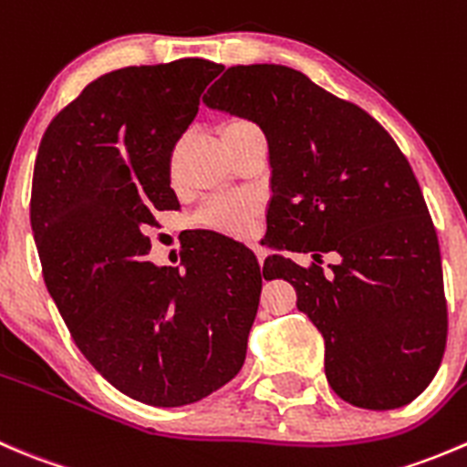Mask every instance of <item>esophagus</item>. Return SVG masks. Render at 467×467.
<instances>
[{
  "label": "esophagus",
  "instance_id": "1",
  "mask_svg": "<svg viewBox=\"0 0 467 467\" xmlns=\"http://www.w3.org/2000/svg\"><path fill=\"white\" fill-rule=\"evenodd\" d=\"M254 252H256V258H258V263H263V258H265V249H263V247H258V244H254Z\"/></svg>",
  "mask_w": 467,
  "mask_h": 467
}]
</instances>
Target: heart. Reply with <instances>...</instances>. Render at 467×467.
<instances>
[{
    "label": "heart",
    "instance_id": "heart-1",
    "mask_svg": "<svg viewBox=\"0 0 467 467\" xmlns=\"http://www.w3.org/2000/svg\"><path fill=\"white\" fill-rule=\"evenodd\" d=\"M252 127L254 124L244 122V119H229L223 127V136L244 131V129ZM256 204L247 200V197H215V200L206 202L204 209L200 211V223L215 229V232L229 235H247L256 227Z\"/></svg>",
    "mask_w": 467,
    "mask_h": 467
}]
</instances>
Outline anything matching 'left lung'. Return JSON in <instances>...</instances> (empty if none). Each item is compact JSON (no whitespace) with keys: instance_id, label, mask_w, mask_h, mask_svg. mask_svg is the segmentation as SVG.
<instances>
[{"instance_id":"8db88e82","label":"left lung","mask_w":467,"mask_h":467,"mask_svg":"<svg viewBox=\"0 0 467 467\" xmlns=\"http://www.w3.org/2000/svg\"><path fill=\"white\" fill-rule=\"evenodd\" d=\"M204 104L265 133L272 247L316 263L272 254L263 276L295 285L325 338L331 389L372 410L413 401L441 368L447 302L431 215L390 133L285 66L229 67ZM329 251L339 263L322 271Z\"/></svg>"}]
</instances>
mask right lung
<instances>
[{"label":"right lung","instance_id":"obj_1","mask_svg":"<svg viewBox=\"0 0 467 467\" xmlns=\"http://www.w3.org/2000/svg\"><path fill=\"white\" fill-rule=\"evenodd\" d=\"M204 58L122 67L88 83L40 140L31 229L77 348L131 400L183 406L240 372L261 267L227 235L192 240L182 267L147 261L156 213L179 211L170 156L223 72Z\"/></svg>","mask_w":467,"mask_h":467}]
</instances>
